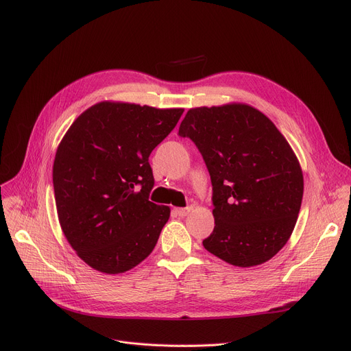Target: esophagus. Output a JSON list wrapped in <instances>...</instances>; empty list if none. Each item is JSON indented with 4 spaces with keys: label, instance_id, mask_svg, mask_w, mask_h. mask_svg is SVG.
I'll list each match as a JSON object with an SVG mask.
<instances>
[{
    "label": "esophagus",
    "instance_id": "obj_1",
    "mask_svg": "<svg viewBox=\"0 0 351 351\" xmlns=\"http://www.w3.org/2000/svg\"><path fill=\"white\" fill-rule=\"evenodd\" d=\"M191 210H192V208H175V213L180 217L188 216L191 213Z\"/></svg>",
    "mask_w": 351,
    "mask_h": 351
}]
</instances>
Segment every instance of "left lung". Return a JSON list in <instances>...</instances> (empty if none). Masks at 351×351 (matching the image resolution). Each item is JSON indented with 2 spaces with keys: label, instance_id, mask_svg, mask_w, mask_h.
I'll list each match as a JSON object with an SVG mask.
<instances>
[{
  "label": "left lung",
  "instance_id": "obj_1",
  "mask_svg": "<svg viewBox=\"0 0 351 351\" xmlns=\"http://www.w3.org/2000/svg\"><path fill=\"white\" fill-rule=\"evenodd\" d=\"M179 135L195 142L212 179L215 229L205 249L237 267L270 261L296 226L304 189L286 138L241 102L191 108Z\"/></svg>",
  "mask_w": 351,
  "mask_h": 351
}]
</instances>
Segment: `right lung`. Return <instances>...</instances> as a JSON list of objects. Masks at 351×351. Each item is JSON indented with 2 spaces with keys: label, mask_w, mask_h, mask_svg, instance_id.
Instances as JSON below:
<instances>
[{
  "label": "right lung",
  "mask_w": 351,
  "mask_h": 351,
  "mask_svg": "<svg viewBox=\"0 0 351 351\" xmlns=\"http://www.w3.org/2000/svg\"><path fill=\"white\" fill-rule=\"evenodd\" d=\"M183 108L102 101L72 122L52 166L61 229L81 259L119 274L143 262L171 208L149 200L151 152L176 126Z\"/></svg>",
  "instance_id": "1"
}]
</instances>
